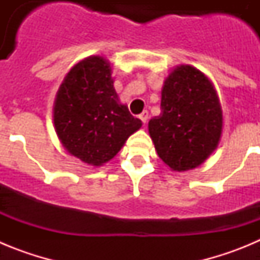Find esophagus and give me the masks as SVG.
I'll use <instances>...</instances> for the list:
<instances>
[{
  "mask_svg": "<svg viewBox=\"0 0 260 260\" xmlns=\"http://www.w3.org/2000/svg\"><path fill=\"white\" fill-rule=\"evenodd\" d=\"M139 118H141L142 122H143L144 125H146L147 121H148V112H147V110H143V112H142V113L139 114Z\"/></svg>",
  "mask_w": 260,
  "mask_h": 260,
  "instance_id": "esophagus-1",
  "label": "esophagus"
}]
</instances>
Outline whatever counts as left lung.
I'll return each mask as SVG.
<instances>
[{
    "label": "left lung",
    "instance_id": "left-lung-1",
    "mask_svg": "<svg viewBox=\"0 0 260 260\" xmlns=\"http://www.w3.org/2000/svg\"><path fill=\"white\" fill-rule=\"evenodd\" d=\"M160 108L148 122L158 157L173 172L203 164L222 133L221 104L210 78L191 65L174 68L164 80Z\"/></svg>",
    "mask_w": 260,
    "mask_h": 260
}]
</instances>
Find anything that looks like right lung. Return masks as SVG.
<instances>
[{"label":"right lung","instance_id":"add662e5","mask_svg":"<svg viewBox=\"0 0 260 260\" xmlns=\"http://www.w3.org/2000/svg\"><path fill=\"white\" fill-rule=\"evenodd\" d=\"M112 65L89 56L65 75L53 105V122L62 147L84 164L102 167L114 157L142 121L119 103Z\"/></svg>","mask_w":260,"mask_h":260}]
</instances>
